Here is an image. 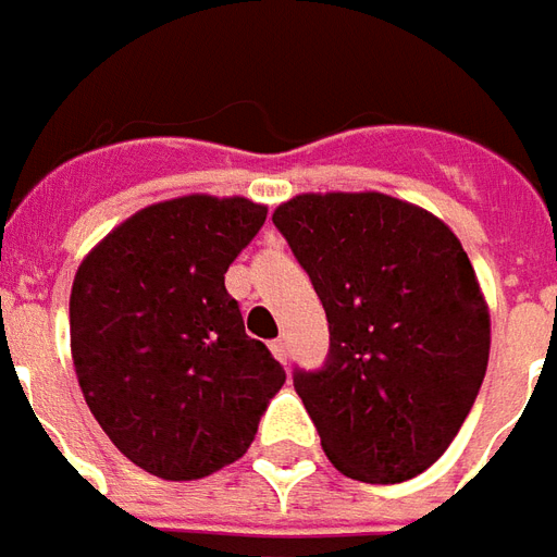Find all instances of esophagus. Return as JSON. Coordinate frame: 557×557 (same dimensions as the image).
I'll return each instance as SVG.
<instances>
[{
  "mask_svg": "<svg viewBox=\"0 0 557 557\" xmlns=\"http://www.w3.org/2000/svg\"><path fill=\"white\" fill-rule=\"evenodd\" d=\"M270 350H272V357H275V360L287 362V342H285V338H275V342L270 345Z\"/></svg>",
  "mask_w": 557,
  "mask_h": 557,
  "instance_id": "34e87169",
  "label": "esophagus"
}]
</instances>
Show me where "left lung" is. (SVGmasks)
Instances as JSON below:
<instances>
[{"label": "left lung", "mask_w": 557, "mask_h": 557, "mask_svg": "<svg viewBox=\"0 0 557 557\" xmlns=\"http://www.w3.org/2000/svg\"><path fill=\"white\" fill-rule=\"evenodd\" d=\"M330 321V360L294 386L326 459L362 483L435 465L486 377L492 323L459 236L381 191L297 195L272 212Z\"/></svg>", "instance_id": "1"}]
</instances>
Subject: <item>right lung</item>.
<instances>
[{
  "label": "right lung",
  "instance_id": "1",
  "mask_svg": "<svg viewBox=\"0 0 557 557\" xmlns=\"http://www.w3.org/2000/svg\"><path fill=\"white\" fill-rule=\"evenodd\" d=\"M263 222L248 197H173L137 209L77 267L69 318L83 398L113 447L161 480L239 459L285 384L224 287Z\"/></svg>",
  "mask_w": 557,
  "mask_h": 557
}]
</instances>
